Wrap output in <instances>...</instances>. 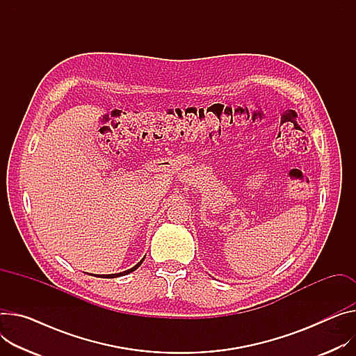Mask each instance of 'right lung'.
Returning a JSON list of instances; mask_svg holds the SVG:
<instances>
[{"mask_svg": "<svg viewBox=\"0 0 356 356\" xmlns=\"http://www.w3.org/2000/svg\"><path fill=\"white\" fill-rule=\"evenodd\" d=\"M143 261H144V258L136 264L135 266H132L131 269H127V270H124V272H120V273H111V275H98V277H101V278H117V277H122V275H128V273H131L132 270H135L136 268H138L141 264H143Z\"/></svg>", "mask_w": 356, "mask_h": 356, "instance_id": "add662e5", "label": "right lung"}]
</instances>
